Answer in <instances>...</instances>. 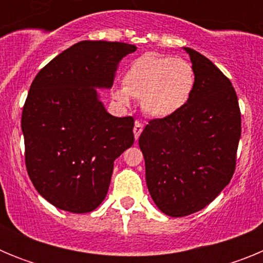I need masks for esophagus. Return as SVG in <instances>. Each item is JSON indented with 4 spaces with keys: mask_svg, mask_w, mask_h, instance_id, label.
<instances>
[{
    "mask_svg": "<svg viewBox=\"0 0 263 263\" xmlns=\"http://www.w3.org/2000/svg\"><path fill=\"white\" fill-rule=\"evenodd\" d=\"M142 130H143V125L141 124V122H138V121H137L136 125H134V129H133L134 138L138 139L139 136H141V133H142Z\"/></svg>",
    "mask_w": 263,
    "mask_h": 263,
    "instance_id": "obj_1",
    "label": "esophagus"
}]
</instances>
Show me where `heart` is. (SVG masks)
Wrapping results in <instances>:
<instances>
[{"mask_svg":"<svg viewBox=\"0 0 263 263\" xmlns=\"http://www.w3.org/2000/svg\"><path fill=\"white\" fill-rule=\"evenodd\" d=\"M124 88L113 92L122 105L130 97L141 99V106L153 118L175 115L187 104L195 87V72L187 60L147 52L137 58L125 72Z\"/></svg>","mask_w":263,"mask_h":263,"instance_id":"heart-1","label":"heart"}]
</instances>
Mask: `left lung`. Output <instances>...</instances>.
Instances as JSON below:
<instances>
[{
  "label": "left lung",
  "instance_id": "left-lung-1",
  "mask_svg": "<svg viewBox=\"0 0 263 263\" xmlns=\"http://www.w3.org/2000/svg\"><path fill=\"white\" fill-rule=\"evenodd\" d=\"M184 50L195 72L191 97L175 115L150 121L139 136L148 192L171 217L203 210L229 184L241 137L231 80L208 58Z\"/></svg>",
  "mask_w": 263,
  "mask_h": 263
}]
</instances>
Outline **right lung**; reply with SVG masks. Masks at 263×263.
<instances>
[{"label":"right lung","mask_w":263,"mask_h":263,"mask_svg":"<svg viewBox=\"0 0 263 263\" xmlns=\"http://www.w3.org/2000/svg\"><path fill=\"white\" fill-rule=\"evenodd\" d=\"M136 50L121 42L81 41L31 83L21 121L27 174L59 210H96L108 194L115 160L134 143L133 117L109 115L96 88H111L118 63Z\"/></svg>","instance_id":"1"}]
</instances>
